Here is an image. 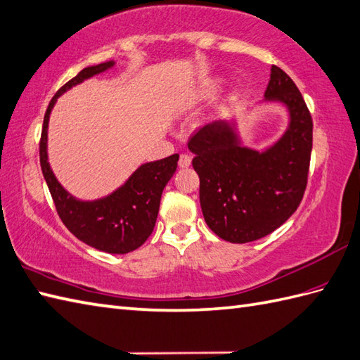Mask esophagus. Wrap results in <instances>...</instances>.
Masks as SVG:
<instances>
[{
    "mask_svg": "<svg viewBox=\"0 0 360 360\" xmlns=\"http://www.w3.org/2000/svg\"><path fill=\"white\" fill-rule=\"evenodd\" d=\"M191 162H193V157H191L189 154H181L180 160H179V166L180 167H188L191 165Z\"/></svg>",
    "mask_w": 360,
    "mask_h": 360,
    "instance_id": "esophagus-1",
    "label": "esophagus"
}]
</instances>
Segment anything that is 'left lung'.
Wrapping results in <instances>:
<instances>
[{"instance_id": "left-lung-1", "label": "left lung", "mask_w": 360, "mask_h": 360, "mask_svg": "<svg viewBox=\"0 0 360 360\" xmlns=\"http://www.w3.org/2000/svg\"><path fill=\"white\" fill-rule=\"evenodd\" d=\"M265 101L285 105L290 124L263 153L243 146L236 122L228 120L200 127L188 141L206 225L231 243L273 233L297 210L307 189L313 120L297 86L277 66L271 68Z\"/></svg>"}]
</instances>
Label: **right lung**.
I'll return each mask as SVG.
<instances>
[{"mask_svg": "<svg viewBox=\"0 0 360 360\" xmlns=\"http://www.w3.org/2000/svg\"><path fill=\"white\" fill-rule=\"evenodd\" d=\"M114 61L84 68L77 77L60 87L44 114L39 165L49 186L55 207L65 226L78 240L109 254H126L137 250L153 234L166 183L177 169L179 154L141 165L124 185L98 200L84 202L70 195L55 177L47 160V126L52 108L60 95L84 79L110 69Z\"/></svg>", "mask_w": 360, "mask_h": 360, "instance_id": "add662e5", "label": "right lung"}]
</instances>
